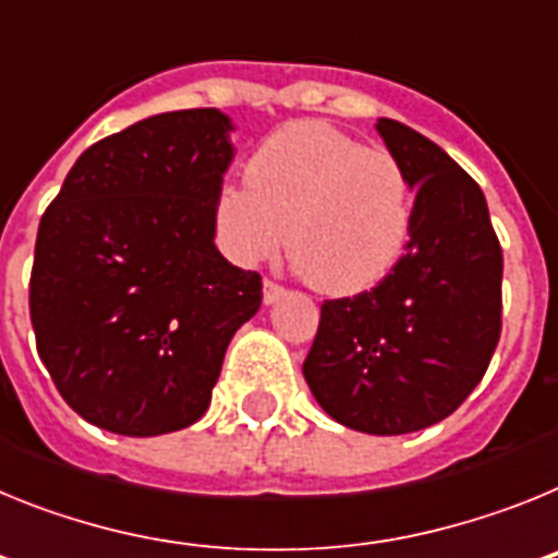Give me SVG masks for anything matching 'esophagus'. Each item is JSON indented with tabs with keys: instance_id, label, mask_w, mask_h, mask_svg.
Listing matches in <instances>:
<instances>
[{
	"instance_id": "34e87169",
	"label": "esophagus",
	"mask_w": 558,
	"mask_h": 558,
	"mask_svg": "<svg viewBox=\"0 0 558 558\" xmlns=\"http://www.w3.org/2000/svg\"><path fill=\"white\" fill-rule=\"evenodd\" d=\"M282 295H284L282 284H276V282H270V279H265V284H263V302L268 304V307H270V304L279 302Z\"/></svg>"
}]
</instances>
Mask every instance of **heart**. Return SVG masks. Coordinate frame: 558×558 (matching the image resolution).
<instances>
[{"instance_id":"heart-1","label":"heart","mask_w":558,"mask_h":558,"mask_svg":"<svg viewBox=\"0 0 558 558\" xmlns=\"http://www.w3.org/2000/svg\"><path fill=\"white\" fill-rule=\"evenodd\" d=\"M218 245L236 265L288 254L324 295H357L386 282L413 231L405 167L327 122H290L245 161V186L211 201Z\"/></svg>"}]
</instances>
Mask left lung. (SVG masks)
<instances>
[{
	"instance_id": "obj_1",
	"label": "left lung",
	"mask_w": 558,
	"mask_h": 558,
	"mask_svg": "<svg viewBox=\"0 0 558 558\" xmlns=\"http://www.w3.org/2000/svg\"><path fill=\"white\" fill-rule=\"evenodd\" d=\"M374 128L416 190L411 243L386 282L324 302L302 372L338 425L402 436L450 416L486 374L502 251L470 172L402 122Z\"/></svg>"
}]
</instances>
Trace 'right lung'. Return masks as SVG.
I'll use <instances>...</instances> for the list:
<instances>
[{"instance_id":"right-lung-1","label":"right lung","mask_w":558,"mask_h":558,"mask_svg":"<svg viewBox=\"0 0 558 558\" xmlns=\"http://www.w3.org/2000/svg\"><path fill=\"white\" fill-rule=\"evenodd\" d=\"M229 113H153L81 153L44 211L29 318L49 377L86 422L147 438L195 425L263 279L215 245L234 159Z\"/></svg>"}]
</instances>
